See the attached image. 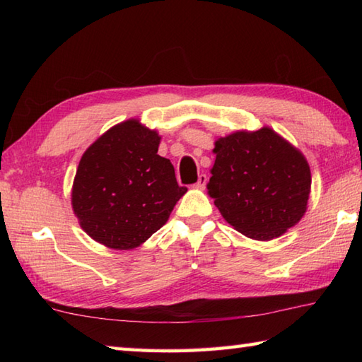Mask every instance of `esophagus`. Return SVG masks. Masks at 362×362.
I'll use <instances>...</instances> for the list:
<instances>
[{"instance_id":"34e87169","label":"esophagus","mask_w":362,"mask_h":362,"mask_svg":"<svg viewBox=\"0 0 362 362\" xmlns=\"http://www.w3.org/2000/svg\"><path fill=\"white\" fill-rule=\"evenodd\" d=\"M206 182H209V177H206V174H201V175L197 177L196 188H199V189H204V188H205V185H206Z\"/></svg>"}]
</instances>
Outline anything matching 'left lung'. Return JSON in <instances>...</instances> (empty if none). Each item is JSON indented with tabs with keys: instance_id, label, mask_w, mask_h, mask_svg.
<instances>
[{
	"instance_id": "8db88e82",
	"label": "left lung",
	"mask_w": 362,
	"mask_h": 362,
	"mask_svg": "<svg viewBox=\"0 0 362 362\" xmlns=\"http://www.w3.org/2000/svg\"><path fill=\"white\" fill-rule=\"evenodd\" d=\"M206 188L222 218L258 241L283 235L302 219L311 191L303 153L271 127L218 138Z\"/></svg>"
}]
</instances>
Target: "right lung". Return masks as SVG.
Listing matches in <instances>:
<instances>
[{"label":"right lung","instance_id":"add662e5","mask_svg":"<svg viewBox=\"0 0 362 362\" xmlns=\"http://www.w3.org/2000/svg\"><path fill=\"white\" fill-rule=\"evenodd\" d=\"M158 144L156 130L127 119L83 152L71 189L73 211L83 232L105 247L141 245L187 193L171 161L157 153Z\"/></svg>","mask_w":362,"mask_h":362}]
</instances>
